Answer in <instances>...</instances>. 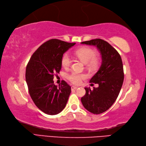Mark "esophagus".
<instances>
[{"label":"esophagus","mask_w":146,"mask_h":146,"mask_svg":"<svg viewBox=\"0 0 146 146\" xmlns=\"http://www.w3.org/2000/svg\"><path fill=\"white\" fill-rule=\"evenodd\" d=\"M76 88H78V87L75 86H71V90H75Z\"/></svg>","instance_id":"34e87169"}]
</instances>
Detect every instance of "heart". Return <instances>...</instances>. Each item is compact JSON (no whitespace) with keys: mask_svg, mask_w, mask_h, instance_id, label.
Returning a JSON list of instances; mask_svg holds the SVG:
<instances>
[{"mask_svg":"<svg viewBox=\"0 0 146 146\" xmlns=\"http://www.w3.org/2000/svg\"><path fill=\"white\" fill-rule=\"evenodd\" d=\"M75 55L80 61L86 65L87 69L89 70H95L99 67L101 63V58L96 55V51L92 48L88 47H83L76 49L75 52ZM71 58L69 54L65 53L63 54L61 59L62 66L65 68L70 66L71 64ZM86 78V75L84 73H80L76 71L68 75V78L73 84L78 85L82 82V80Z\"/></svg>","mask_w":146,"mask_h":146,"instance_id":"obj_1","label":"heart"}]
</instances>
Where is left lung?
Returning a JSON list of instances; mask_svg holds the SVG:
<instances>
[{"mask_svg":"<svg viewBox=\"0 0 146 146\" xmlns=\"http://www.w3.org/2000/svg\"><path fill=\"white\" fill-rule=\"evenodd\" d=\"M81 44L97 47L101 53L102 63L90 83L99 85L98 87H85L82 103L89 112L99 115L105 112L113 104L120 92L124 80L123 67L120 55L115 48L104 40L96 38Z\"/></svg>","mask_w":146,"mask_h":146,"instance_id":"obj_1","label":"left lung"}]
</instances>
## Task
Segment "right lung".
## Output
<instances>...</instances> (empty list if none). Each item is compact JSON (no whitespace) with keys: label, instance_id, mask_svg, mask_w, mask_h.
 <instances>
[{"label":"right lung","instance_id":"obj_1","mask_svg":"<svg viewBox=\"0 0 146 146\" xmlns=\"http://www.w3.org/2000/svg\"><path fill=\"white\" fill-rule=\"evenodd\" d=\"M75 44L50 39L37 48L27 64L25 76L31 98L36 107L47 115H57L66 105L71 87L62 80L58 88L53 79L61 69L64 53Z\"/></svg>","mask_w":146,"mask_h":146}]
</instances>
